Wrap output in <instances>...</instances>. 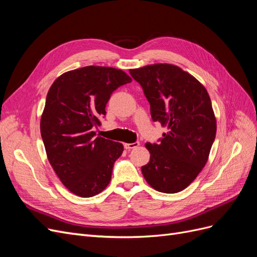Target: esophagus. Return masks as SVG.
Returning <instances> with one entry per match:
<instances>
[{
	"label": "esophagus",
	"mask_w": 257,
	"mask_h": 257,
	"mask_svg": "<svg viewBox=\"0 0 257 257\" xmlns=\"http://www.w3.org/2000/svg\"><path fill=\"white\" fill-rule=\"evenodd\" d=\"M139 146V143L136 142V143H133V144H124V148L127 150H132V149H135V148H137Z\"/></svg>",
	"instance_id": "1"
}]
</instances>
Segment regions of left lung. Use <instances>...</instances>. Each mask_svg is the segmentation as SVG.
Listing matches in <instances>:
<instances>
[{
    "mask_svg": "<svg viewBox=\"0 0 257 257\" xmlns=\"http://www.w3.org/2000/svg\"><path fill=\"white\" fill-rule=\"evenodd\" d=\"M150 104L152 120L168 127L159 144H146L150 161L142 167L154 190L178 193L189 186L208 161L216 133L205 87L182 68L153 64L130 69Z\"/></svg>",
    "mask_w": 257,
    "mask_h": 257,
    "instance_id": "left-lung-1",
    "label": "left lung"
}]
</instances>
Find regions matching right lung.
I'll return each instance as SVG.
<instances>
[{
    "label": "right lung",
    "mask_w": 257,
    "mask_h": 257,
    "mask_svg": "<svg viewBox=\"0 0 257 257\" xmlns=\"http://www.w3.org/2000/svg\"><path fill=\"white\" fill-rule=\"evenodd\" d=\"M132 78L121 69L84 66L61 75L46 97L41 134L48 161L66 188L92 197L111 180L123 145L96 137L112 92Z\"/></svg>",
    "instance_id": "1"
}]
</instances>
